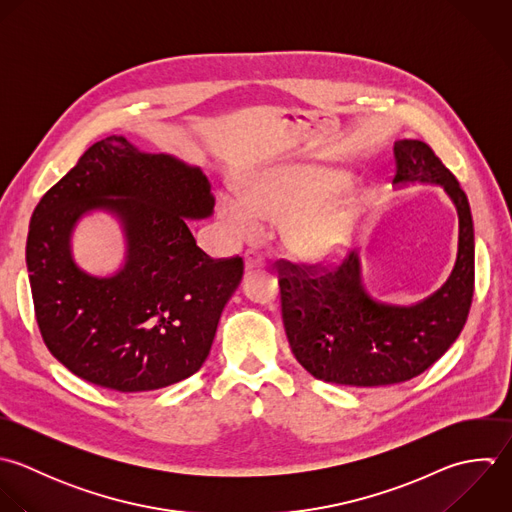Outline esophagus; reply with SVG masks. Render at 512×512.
<instances>
[{"instance_id":"obj_1","label":"esophagus","mask_w":512,"mask_h":512,"mask_svg":"<svg viewBox=\"0 0 512 512\" xmlns=\"http://www.w3.org/2000/svg\"><path fill=\"white\" fill-rule=\"evenodd\" d=\"M243 263H245V273H253V271H261L265 267V261L261 259V255H257L255 251H247L243 255Z\"/></svg>"}]
</instances>
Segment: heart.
Segmentation results:
<instances>
[{
    "label": "heart",
    "mask_w": 512,
    "mask_h": 512,
    "mask_svg": "<svg viewBox=\"0 0 512 512\" xmlns=\"http://www.w3.org/2000/svg\"><path fill=\"white\" fill-rule=\"evenodd\" d=\"M355 183L347 169L279 165L245 177L239 197L223 191L219 221L235 241L253 239L259 221H281L283 245L309 263H331L351 245L361 219L355 199H337Z\"/></svg>",
    "instance_id": "obj_1"
}]
</instances>
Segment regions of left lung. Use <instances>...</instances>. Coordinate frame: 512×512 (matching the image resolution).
I'll use <instances>...</instances> for the list:
<instances>
[{
	"instance_id": "left-lung-1",
	"label": "left lung",
	"mask_w": 512,
	"mask_h": 512,
	"mask_svg": "<svg viewBox=\"0 0 512 512\" xmlns=\"http://www.w3.org/2000/svg\"><path fill=\"white\" fill-rule=\"evenodd\" d=\"M397 189L439 185L459 217V249L449 279L429 297L401 305L377 299L355 251L335 271L281 269V313L295 359L315 379L349 387L409 381L439 361L461 335L475 291L471 205L455 175L419 139L395 141Z\"/></svg>"
}]
</instances>
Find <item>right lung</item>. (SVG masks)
I'll return each mask as SVG.
<instances>
[{
  "label": "right lung",
  "instance_id": "obj_1",
  "mask_svg": "<svg viewBox=\"0 0 512 512\" xmlns=\"http://www.w3.org/2000/svg\"><path fill=\"white\" fill-rule=\"evenodd\" d=\"M207 175L169 153H145L123 135L93 143L37 203L27 235L35 319L51 355L79 379L119 393L179 383L205 363L243 259L213 261L187 221L213 215ZM111 214L124 235L122 265L81 270L72 233Z\"/></svg>",
  "mask_w": 512,
  "mask_h": 512
}]
</instances>
